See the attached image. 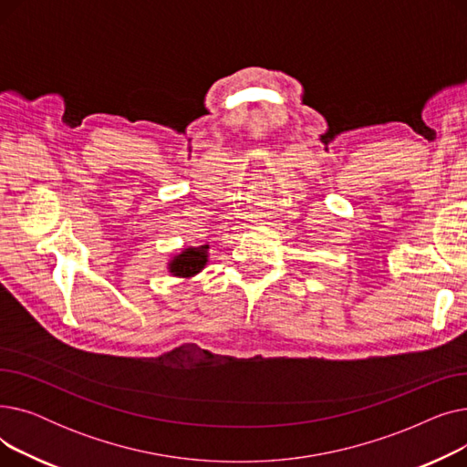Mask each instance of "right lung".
<instances>
[{"mask_svg": "<svg viewBox=\"0 0 467 467\" xmlns=\"http://www.w3.org/2000/svg\"><path fill=\"white\" fill-rule=\"evenodd\" d=\"M208 250H210L208 244H204V246H199V248L182 250L180 254H176L168 261V273L171 276L183 278V280L196 276L208 263Z\"/></svg>", "mask_w": 467, "mask_h": 467, "instance_id": "right-lung-1", "label": "right lung"}]
</instances>
